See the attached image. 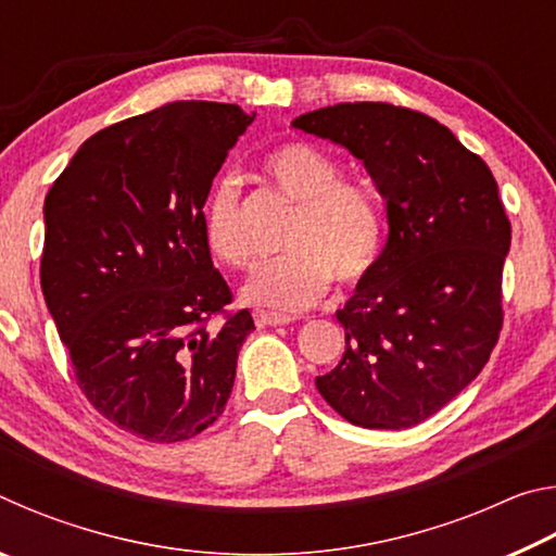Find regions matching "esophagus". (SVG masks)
<instances>
[{"mask_svg": "<svg viewBox=\"0 0 556 556\" xmlns=\"http://www.w3.org/2000/svg\"><path fill=\"white\" fill-rule=\"evenodd\" d=\"M255 321L257 326H287L294 321V318L289 316H281V314H267V312H257L255 314Z\"/></svg>", "mask_w": 556, "mask_h": 556, "instance_id": "1", "label": "esophagus"}]
</instances>
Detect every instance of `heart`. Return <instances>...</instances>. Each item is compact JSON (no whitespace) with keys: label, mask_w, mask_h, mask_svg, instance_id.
I'll list each match as a JSON object with an SVG mask.
<instances>
[{"label":"heart","mask_w":556,"mask_h":556,"mask_svg":"<svg viewBox=\"0 0 556 556\" xmlns=\"http://www.w3.org/2000/svg\"><path fill=\"white\" fill-rule=\"evenodd\" d=\"M267 181L296 203L287 255L252 271L242 299L269 312L294 314L321 301L336 277L353 287L372 271L382 250V208L370 186L341 178L331 154L308 142H287L262 159ZM203 235L223 265H250V244L240 218V188L223 176L211 188L203 211Z\"/></svg>","instance_id":"b5f03b06"}]
</instances>
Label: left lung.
<instances>
[{"instance_id": "left-lung-1", "label": "left lung", "mask_w": 556, "mask_h": 556, "mask_svg": "<svg viewBox=\"0 0 556 556\" xmlns=\"http://www.w3.org/2000/svg\"><path fill=\"white\" fill-rule=\"evenodd\" d=\"M291 127L361 159L388 201L380 257L336 312L345 353L316 388L351 425H419L478 378L501 333L510 220L495 178L448 127L388 102H338Z\"/></svg>"}]
</instances>
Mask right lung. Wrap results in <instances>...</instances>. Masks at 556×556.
<instances>
[{"label":"right lung","instance_id":"right-lung-1","mask_svg":"<svg viewBox=\"0 0 556 556\" xmlns=\"http://www.w3.org/2000/svg\"><path fill=\"white\" fill-rule=\"evenodd\" d=\"M255 115L178 100L92 135L43 203L41 289L75 380L112 425L156 444L208 429L230 397L248 308L203 235L215 174Z\"/></svg>","mask_w":556,"mask_h":556}]
</instances>
